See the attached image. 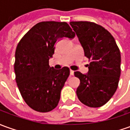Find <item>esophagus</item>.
I'll return each instance as SVG.
<instances>
[{
	"mask_svg": "<svg viewBox=\"0 0 130 130\" xmlns=\"http://www.w3.org/2000/svg\"><path fill=\"white\" fill-rule=\"evenodd\" d=\"M74 74V71H72V70H71L70 71V75L71 76H73Z\"/></svg>",
	"mask_w": 130,
	"mask_h": 130,
	"instance_id": "1",
	"label": "esophagus"
}]
</instances>
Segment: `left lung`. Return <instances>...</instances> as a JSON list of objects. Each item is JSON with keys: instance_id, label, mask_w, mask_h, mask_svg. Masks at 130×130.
<instances>
[{"instance_id": "obj_1", "label": "left lung", "mask_w": 130, "mask_h": 130, "mask_svg": "<svg viewBox=\"0 0 130 130\" xmlns=\"http://www.w3.org/2000/svg\"><path fill=\"white\" fill-rule=\"evenodd\" d=\"M84 54L91 62L88 72L75 71L80 85L76 94L79 101L91 108L105 105L117 90L120 76V52L114 37L102 26L87 21L71 22Z\"/></svg>"}]
</instances>
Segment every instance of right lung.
Wrapping results in <instances>:
<instances>
[{"label":"right lung","instance_id":"obj_1","mask_svg":"<svg viewBox=\"0 0 130 130\" xmlns=\"http://www.w3.org/2000/svg\"><path fill=\"white\" fill-rule=\"evenodd\" d=\"M75 32L65 22L36 24L19 42L14 69L19 91L34 110L47 112L56 108L61 91L70 74L67 67L56 70L49 65L59 39H73Z\"/></svg>","mask_w":130,"mask_h":130}]
</instances>
